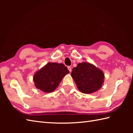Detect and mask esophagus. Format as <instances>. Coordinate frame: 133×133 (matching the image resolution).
Listing matches in <instances>:
<instances>
[{"mask_svg": "<svg viewBox=\"0 0 133 133\" xmlns=\"http://www.w3.org/2000/svg\"><path fill=\"white\" fill-rule=\"evenodd\" d=\"M67 68H68V70H69L70 72H71V67H70V66H69L68 67H67Z\"/></svg>", "mask_w": 133, "mask_h": 133, "instance_id": "34e87169", "label": "esophagus"}]
</instances>
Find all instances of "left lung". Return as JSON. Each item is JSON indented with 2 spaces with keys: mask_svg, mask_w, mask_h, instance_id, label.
<instances>
[{
  "mask_svg": "<svg viewBox=\"0 0 133 133\" xmlns=\"http://www.w3.org/2000/svg\"><path fill=\"white\" fill-rule=\"evenodd\" d=\"M71 76L78 89L84 94H91L99 90L104 81L102 70L89 62L78 63L72 69Z\"/></svg>",
  "mask_w": 133,
  "mask_h": 133,
  "instance_id": "left-lung-1",
  "label": "left lung"
}]
</instances>
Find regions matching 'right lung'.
Instances as JSON below:
<instances>
[{"label":"right lung","mask_w":133,"mask_h":133,"mask_svg":"<svg viewBox=\"0 0 133 133\" xmlns=\"http://www.w3.org/2000/svg\"><path fill=\"white\" fill-rule=\"evenodd\" d=\"M69 72L63 64L49 62L35 72L33 81L36 88L46 93L51 92Z\"/></svg>","instance_id":"obj_1"}]
</instances>
